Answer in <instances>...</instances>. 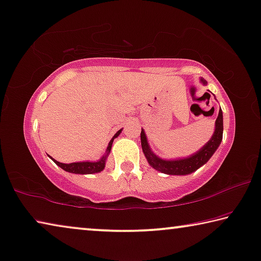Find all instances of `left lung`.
Here are the masks:
<instances>
[{
    "mask_svg": "<svg viewBox=\"0 0 261 261\" xmlns=\"http://www.w3.org/2000/svg\"><path fill=\"white\" fill-rule=\"evenodd\" d=\"M200 82L204 85L207 84V82L204 79H200ZM223 111H221V109H219V114H218V117L216 119L215 132H213L211 139H210L199 151H197L196 153L189 155V157L178 159H163L161 157H158V155L153 153V151L151 150L149 142H147L145 131L143 129L141 132L142 149L144 155L146 157L147 163H149L154 170L165 174L184 176V174H190L194 172V171L198 170L200 166H203L208 162V159L212 157L213 153H215L218 147H219L221 141H223Z\"/></svg>",
    "mask_w": 261,
    "mask_h": 261,
    "instance_id": "1",
    "label": "left lung"
}]
</instances>
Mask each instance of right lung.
Here are the masks:
<instances>
[{
    "instance_id": "right-lung-1",
    "label": "right lung",
    "mask_w": 261,
    "mask_h": 261,
    "mask_svg": "<svg viewBox=\"0 0 261 261\" xmlns=\"http://www.w3.org/2000/svg\"><path fill=\"white\" fill-rule=\"evenodd\" d=\"M122 130L123 129H120L116 132L111 141L109 142V145L107 147L106 153H104L103 157H100V159H98V161H96V162H76V163H70V164H64V163H60V162L55 161V159L50 157V155L49 157L53 159L54 163H55L56 165H58L61 169H63L64 171H67V172H70V173H77V174L98 173V172H100V171H103L104 168H106L107 158L111 151V146H112V143H114V139L118 137V136L120 135V132H122Z\"/></svg>"
}]
</instances>
